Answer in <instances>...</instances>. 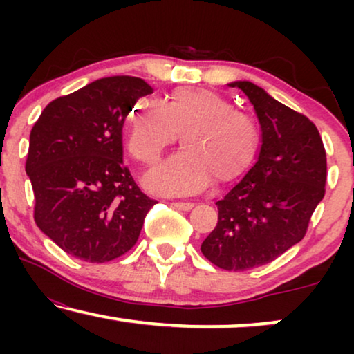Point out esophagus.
<instances>
[{"label": "esophagus", "instance_id": "obj_1", "mask_svg": "<svg viewBox=\"0 0 354 354\" xmlns=\"http://www.w3.org/2000/svg\"><path fill=\"white\" fill-rule=\"evenodd\" d=\"M172 205V207H176V209H178V211H190L193 206V203H190V201H174V203H171Z\"/></svg>", "mask_w": 354, "mask_h": 354}]
</instances>
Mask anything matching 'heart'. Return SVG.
I'll return each instance as SVG.
<instances>
[{
  "label": "heart",
  "mask_w": 354,
  "mask_h": 354,
  "mask_svg": "<svg viewBox=\"0 0 354 354\" xmlns=\"http://www.w3.org/2000/svg\"><path fill=\"white\" fill-rule=\"evenodd\" d=\"M178 133L182 151L145 178L154 193L190 195L212 180L234 182L253 162L256 145L246 120L217 93L193 86L172 91L164 104L140 101L129 118L127 145L140 162L154 166Z\"/></svg>",
  "instance_id": "obj_1"
}]
</instances>
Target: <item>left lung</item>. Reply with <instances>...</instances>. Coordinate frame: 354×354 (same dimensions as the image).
I'll list each match as a JSON object with an SVG mask.
<instances>
[{
  "label": "left lung",
  "mask_w": 354,
  "mask_h": 354,
  "mask_svg": "<svg viewBox=\"0 0 354 354\" xmlns=\"http://www.w3.org/2000/svg\"><path fill=\"white\" fill-rule=\"evenodd\" d=\"M229 86L253 104L261 147L253 167L216 203L219 221L201 253L221 269L248 270L301 241L326 193L327 159L319 130L306 115L248 80Z\"/></svg>",
  "instance_id": "8db88e82"
}]
</instances>
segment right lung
I'll return each mask as SVG.
<instances>
[{"label": "right lung", "mask_w": 354, "mask_h": 354, "mask_svg": "<svg viewBox=\"0 0 354 354\" xmlns=\"http://www.w3.org/2000/svg\"><path fill=\"white\" fill-rule=\"evenodd\" d=\"M149 93L138 77H106L51 101L33 125L26 172L35 222L74 258L106 263L127 253L156 203L122 161L124 120Z\"/></svg>", "instance_id": "obj_1"}]
</instances>
